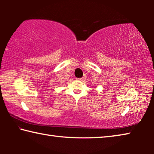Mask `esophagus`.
<instances>
[{"label": "esophagus", "mask_w": 154, "mask_h": 154, "mask_svg": "<svg viewBox=\"0 0 154 154\" xmlns=\"http://www.w3.org/2000/svg\"><path fill=\"white\" fill-rule=\"evenodd\" d=\"M76 79L78 80V81H82L83 79H82V78H76Z\"/></svg>", "instance_id": "obj_1"}]
</instances>
